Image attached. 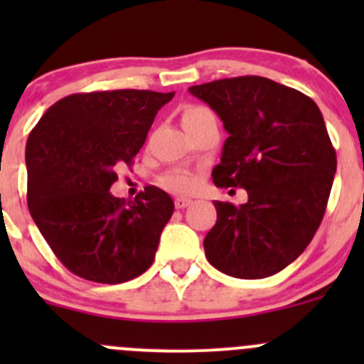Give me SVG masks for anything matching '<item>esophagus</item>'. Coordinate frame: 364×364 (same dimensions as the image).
I'll list each match as a JSON object with an SVG mask.
<instances>
[{
	"label": "esophagus",
	"instance_id": "esophagus-1",
	"mask_svg": "<svg viewBox=\"0 0 364 364\" xmlns=\"http://www.w3.org/2000/svg\"><path fill=\"white\" fill-rule=\"evenodd\" d=\"M174 204H176V209H185L192 204V200L186 199V197H178V199L174 200Z\"/></svg>",
	"mask_w": 364,
	"mask_h": 364
}]
</instances>
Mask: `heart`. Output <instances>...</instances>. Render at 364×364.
I'll return each instance as SVG.
<instances>
[{"label":"heart","mask_w":364,"mask_h":364,"mask_svg":"<svg viewBox=\"0 0 364 364\" xmlns=\"http://www.w3.org/2000/svg\"><path fill=\"white\" fill-rule=\"evenodd\" d=\"M211 111L205 107H200V105H192L188 107L183 114V121L190 119V117H197V116H204V114H209ZM159 185L164 190L172 193H185L188 192L190 186H192V176L185 171H171L165 172L159 178Z\"/></svg>","instance_id":"b5f03b06"}]
</instances>
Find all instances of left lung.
<instances>
[{"label": "left lung", "mask_w": 364, "mask_h": 364, "mask_svg": "<svg viewBox=\"0 0 364 364\" xmlns=\"http://www.w3.org/2000/svg\"><path fill=\"white\" fill-rule=\"evenodd\" d=\"M188 91L218 114L229 134L213 181L248 193L241 205L215 200L205 257L229 277H271L304 252L328 205L336 153L321 109L301 91L259 75Z\"/></svg>", "instance_id": "8db88e82"}]
</instances>
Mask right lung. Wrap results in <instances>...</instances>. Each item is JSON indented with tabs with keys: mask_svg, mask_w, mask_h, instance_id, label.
<instances>
[{
	"mask_svg": "<svg viewBox=\"0 0 364 364\" xmlns=\"http://www.w3.org/2000/svg\"><path fill=\"white\" fill-rule=\"evenodd\" d=\"M172 97L148 90L70 95L50 105L29 134V213L77 277L123 284L153 264L174 203L156 186H146L134 200L109 190Z\"/></svg>",
	"mask_w": 364,
	"mask_h": 364,
	"instance_id": "add662e5",
	"label": "right lung"
}]
</instances>
